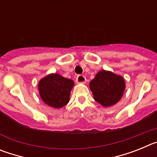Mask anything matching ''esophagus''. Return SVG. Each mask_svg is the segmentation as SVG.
I'll return each instance as SVG.
<instances>
[{"label":"esophagus","instance_id":"1","mask_svg":"<svg viewBox=\"0 0 157 157\" xmlns=\"http://www.w3.org/2000/svg\"><path fill=\"white\" fill-rule=\"evenodd\" d=\"M86 78L84 75H78L76 78V82L78 83V84H83V83H86Z\"/></svg>","mask_w":157,"mask_h":157}]
</instances>
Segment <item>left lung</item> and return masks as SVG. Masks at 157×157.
Masks as SVG:
<instances>
[{
	"label": "left lung",
	"instance_id": "obj_1",
	"mask_svg": "<svg viewBox=\"0 0 157 157\" xmlns=\"http://www.w3.org/2000/svg\"><path fill=\"white\" fill-rule=\"evenodd\" d=\"M125 80L120 75L102 70L90 82L94 98L103 107H111L120 101L125 90Z\"/></svg>",
	"mask_w": 157,
	"mask_h": 157
}]
</instances>
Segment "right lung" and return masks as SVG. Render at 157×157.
<instances>
[{
  "label": "right lung",
  "mask_w": 157,
  "mask_h": 157,
  "mask_svg": "<svg viewBox=\"0 0 157 157\" xmlns=\"http://www.w3.org/2000/svg\"><path fill=\"white\" fill-rule=\"evenodd\" d=\"M73 80L56 73L42 78L38 82V91L43 102L54 109H61L70 101Z\"/></svg>",
  "instance_id": "right-lung-1"
}]
</instances>
